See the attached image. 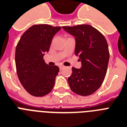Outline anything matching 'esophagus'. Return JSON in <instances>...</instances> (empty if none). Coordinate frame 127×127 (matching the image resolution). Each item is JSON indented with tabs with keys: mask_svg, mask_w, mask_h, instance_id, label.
<instances>
[{
	"mask_svg": "<svg viewBox=\"0 0 127 127\" xmlns=\"http://www.w3.org/2000/svg\"><path fill=\"white\" fill-rule=\"evenodd\" d=\"M64 68V66H63V65L59 66V68H60V70H62V69H63Z\"/></svg>",
	"mask_w": 127,
	"mask_h": 127,
	"instance_id": "obj_1",
	"label": "esophagus"
}]
</instances>
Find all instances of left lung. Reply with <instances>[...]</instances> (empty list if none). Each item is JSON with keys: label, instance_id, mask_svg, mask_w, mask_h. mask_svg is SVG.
Here are the masks:
<instances>
[{"label": "left lung", "instance_id": "1", "mask_svg": "<svg viewBox=\"0 0 127 127\" xmlns=\"http://www.w3.org/2000/svg\"><path fill=\"white\" fill-rule=\"evenodd\" d=\"M73 35L76 40L75 55L79 56L81 67H73L68 78L69 86L75 93L81 96L92 95L104 80L110 59L108 46L105 37L89 25L63 27Z\"/></svg>", "mask_w": 127, "mask_h": 127}]
</instances>
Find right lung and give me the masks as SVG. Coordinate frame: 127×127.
<instances>
[{
	"instance_id": "obj_1",
	"label": "right lung",
	"mask_w": 127,
	"mask_h": 127,
	"mask_svg": "<svg viewBox=\"0 0 127 127\" xmlns=\"http://www.w3.org/2000/svg\"><path fill=\"white\" fill-rule=\"evenodd\" d=\"M61 27L34 25L21 37L15 49V66L21 85L31 95L43 96L51 92L59 72L57 66L45 63L51 41Z\"/></svg>"
}]
</instances>
